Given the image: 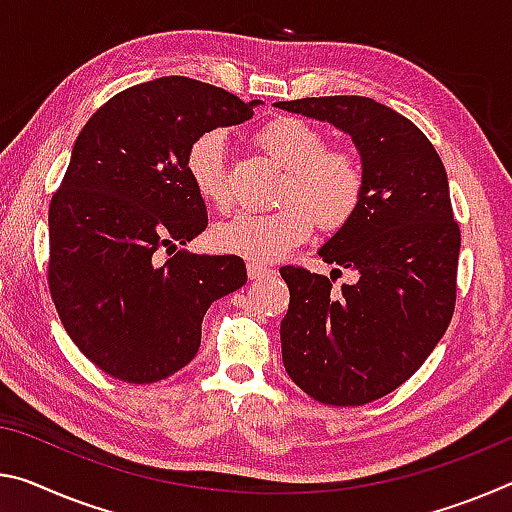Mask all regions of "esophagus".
Instances as JSON below:
<instances>
[{
  "label": "esophagus",
  "mask_w": 512,
  "mask_h": 512,
  "mask_svg": "<svg viewBox=\"0 0 512 512\" xmlns=\"http://www.w3.org/2000/svg\"><path fill=\"white\" fill-rule=\"evenodd\" d=\"M269 275H273V269H266V266L262 264H248V278L250 280H262V278H269Z\"/></svg>",
  "instance_id": "1"
}]
</instances>
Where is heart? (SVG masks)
I'll return each mask as SVG.
<instances>
[{
    "label": "heart",
    "instance_id": "heart-1",
    "mask_svg": "<svg viewBox=\"0 0 512 512\" xmlns=\"http://www.w3.org/2000/svg\"><path fill=\"white\" fill-rule=\"evenodd\" d=\"M255 143L280 168V200L273 212H239L218 223L209 241L216 253L241 257L253 264L285 257L314 232L313 216L326 230L344 225L360 205L364 170L351 150L326 148L323 134L303 118L280 116L262 125ZM186 173L198 196L216 209L227 207L225 143L218 132L200 134L186 152Z\"/></svg>",
    "mask_w": 512,
    "mask_h": 512
}]
</instances>
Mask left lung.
Here are the masks:
<instances>
[{"label":"left lung","mask_w":512,"mask_h":512,"mask_svg":"<svg viewBox=\"0 0 512 512\" xmlns=\"http://www.w3.org/2000/svg\"><path fill=\"white\" fill-rule=\"evenodd\" d=\"M275 107L342 129L364 170L358 209L319 248L323 262L355 271V285L337 291L326 275L280 269L289 287L282 362L316 401L371 403L403 385L451 323L460 227L446 170L415 123L371 97H303Z\"/></svg>","instance_id":"8db88e82"}]
</instances>
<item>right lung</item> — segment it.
I'll use <instances>...</instances> for the list:
<instances>
[{"instance_id": "right-lung-1", "label": "right lung", "mask_w": 512, "mask_h": 512, "mask_svg": "<svg viewBox=\"0 0 512 512\" xmlns=\"http://www.w3.org/2000/svg\"><path fill=\"white\" fill-rule=\"evenodd\" d=\"M241 102L189 77L132 86L81 129L50 205V280L61 323L81 353L125 383H157L196 358L205 312L246 285L232 255L186 250L207 207L186 173L200 134L253 118Z\"/></svg>"}]
</instances>
